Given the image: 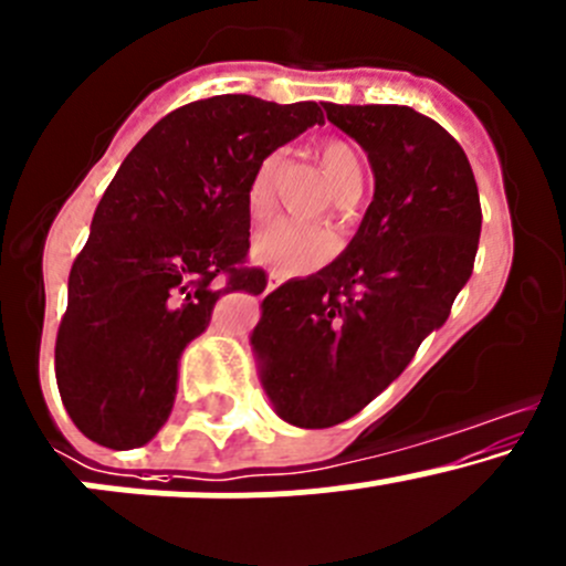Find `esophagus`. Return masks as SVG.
Masks as SVG:
<instances>
[{"label":"esophagus","instance_id":"obj_1","mask_svg":"<svg viewBox=\"0 0 566 566\" xmlns=\"http://www.w3.org/2000/svg\"><path fill=\"white\" fill-rule=\"evenodd\" d=\"M279 282H282V276H279V273H271V279H268V290H276Z\"/></svg>","mask_w":566,"mask_h":566}]
</instances>
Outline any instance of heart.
I'll list each match as a JSON object with an SVG mask.
<instances>
[{
	"label": "heart",
	"instance_id": "obj_1",
	"mask_svg": "<svg viewBox=\"0 0 566 566\" xmlns=\"http://www.w3.org/2000/svg\"><path fill=\"white\" fill-rule=\"evenodd\" d=\"M319 159L336 198L360 192V159L344 140H325ZM282 165V151L265 154L247 184V211L252 219H265L273 211V178ZM338 238L317 224H301L293 219H276L254 235V258L279 276H298L336 258Z\"/></svg>",
	"mask_w": 566,
	"mask_h": 566
}]
</instances>
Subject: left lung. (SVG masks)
Returning a JSON list of instances; mask_svg holds the SVG:
<instances>
[{"instance_id":"8db88e82","label":"left lung","mask_w":566,"mask_h":566,"mask_svg":"<svg viewBox=\"0 0 566 566\" xmlns=\"http://www.w3.org/2000/svg\"><path fill=\"white\" fill-rule=\"evenodd\" d=\"M374 170V200L349 247L263 298L252 333L282 420L331 428L358 415L450 317L478 254V181L458 140L407 105H333Z\"/></svg>"}]
</instances>
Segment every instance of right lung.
Listing matches in <instances>:
<instances>
[{"label": "right lung", "instance_id": "add662e5", "mask_svg": "<svg viewBox=\"0 0 566 566\" xmlns=\"http://www.w3.org/2000/svg\"><path fill=\"white\" fill-rule=\"evenodd\" d=\"M317 103L219 94L159 118L127 154L70 271L56 382L83 437L140 448L170 418L178 360L249 268L247 184L265 154L323 124Z\"/></svg>", "mask_w": 566, "mask_h": 566}]
</instances>
